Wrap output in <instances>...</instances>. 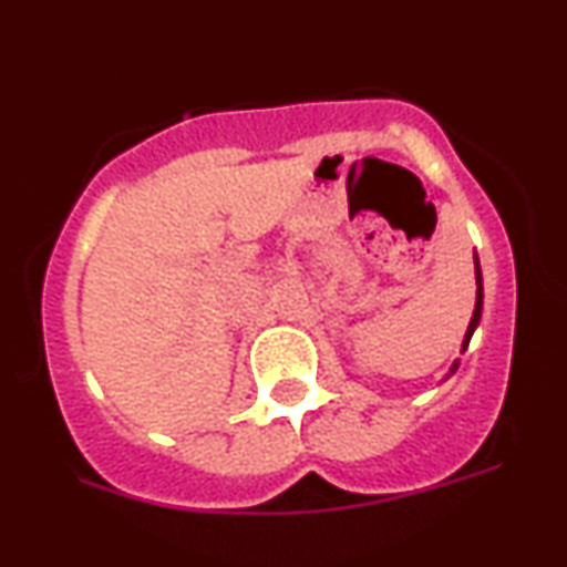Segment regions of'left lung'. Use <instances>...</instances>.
<instances>
[{
	"instance_id": "8db88e82",
	"label": "left lung",
	"mask_w": 567,
	"mask_h": 567,
	"mask_svg": "<svg viewBox=\"0 0 567 567\" xmlns=\"http://www.w3.org/2000/svg\"><path fill=\"white\" fill-rule=\"evenodd\" d=\"M480 317H483V275H480V264H477V303H474V315H472L470 330H466V338H464V349L470 347V341H472V333H474V328H477ZM455 368H458V362H455L453 370H455Z\"/></svg>"
}]
</instances>
